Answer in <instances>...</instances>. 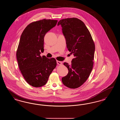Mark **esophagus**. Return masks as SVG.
Listing matches in <instances>:
<instances>
[{
  "mask_svg": "<svg viewBox=\"0 0 120 120\" xmlns=\"http://www.w3.org/2000/svg\"><path fill=\"white\" fill-rule=\"evenodd\" d=\"M57 64H58V65H62V62H60V61H57Z\"/></svg>",
  "mask_w": 120,
  "mask_h": 120,
  "instance_id": "34e87169",
  "label": "esophagus"
}]
</instances>
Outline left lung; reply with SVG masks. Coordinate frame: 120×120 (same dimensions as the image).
I'll return each mask as SVG.
<instances>
[{"label":"left lung","instance_id":"8db88e82","mask_svg":"<svg viewBox=\"0 0 120 120\" xmlns=\"http://www.w3.org/2000/svg\"><path fill=\"white\" fill-rule=\"evenodd\" d=\"M60 24L68 50L75 57L71 65L64 63L68 73L62 80L68 87L77 88L86 81L92 70L95 44L89 31L80 19L76 18L61 19L58 25Z\"/></svg>","mask_w":120,"mask_h":120}]
</instances>
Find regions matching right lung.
<instances>
[{"label": "right lung", "mask_w": 120, "mask_h": 120, "mask_svg": "<svg viewBox=\"0 0 120 120\" xmlns=\"http://www.w3.org/2000/svg\"><path fill=\"white\" fill-rule=\"evenodd\" d=\"M57 20L43 19L34 21L25 28L21 35L16 51V58L21 73L32 86L45 85L53 70L57 66L54 58L40 56L44 51V37Z\"/></svg>", "instance_id": "add662e5"}]
</instances>
